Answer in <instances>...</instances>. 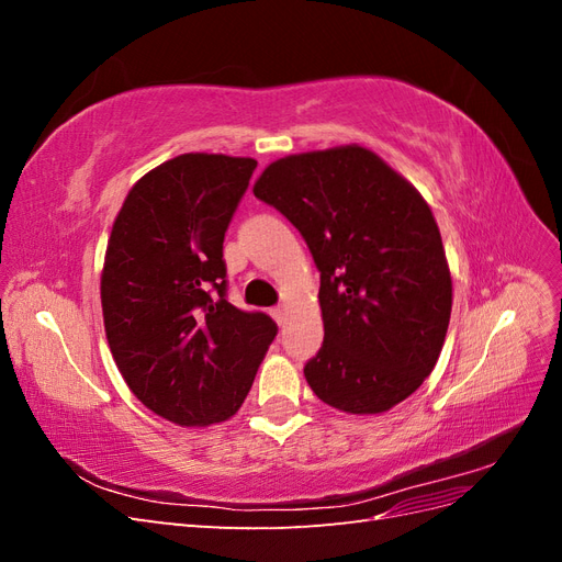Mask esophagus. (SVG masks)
<instances>
[{
	"mask_svg": "<svg viewBox=\"0 0 562 562\" xmlns=\"http://www.w3.org/2000/svg\"><path fill=\"white\" fill-rule=\"evenodd\" d=\"M271 316H274V321L279 323V326H283V321H285V310H283V307H274V310H271Z\"/></svg>",
	"mask_w": 562,
	"mask_h": 562,
	"instance_id": "34e87169",
	"label": "esophagus"
}]
</instances>
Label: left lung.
<instances>
[{"mask_svg": "<svg viewBox=\"0 0 562 562\" xmlns=\"http://www.w3.org/2000/svg\"><path fill=\"white\" fill-rule=\"evenodd\" d=\"M252 192L291 220L321 271L323 345L304 363L314 394L351 415H378L415 394L452 310L427 201L359 145L279 159Z\"/></svg>", "mask_w": 562, "mask_h": 562, "instance_id": "8db88e82", "label": "left lung"}]
</instances>
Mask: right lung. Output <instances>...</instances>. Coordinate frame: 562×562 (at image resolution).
Instances as JSON below:
<instances>
[{"label":"right lung","mask_w":562,"mask_h":562,"mask_svg":"<svg viewBox=\"0 0 562 562\" xmlns=\"http://www.w3.org/2000/svg\"><path fill=\"white\" fill-rule=\"evenodd\" d=\"M258 161L180 155L133 184L100 300L114 363L151 413L206 427L239 411L279 328L227 300L223 241Z\"/></svg>","instance_id":"1"}]
</instances>
